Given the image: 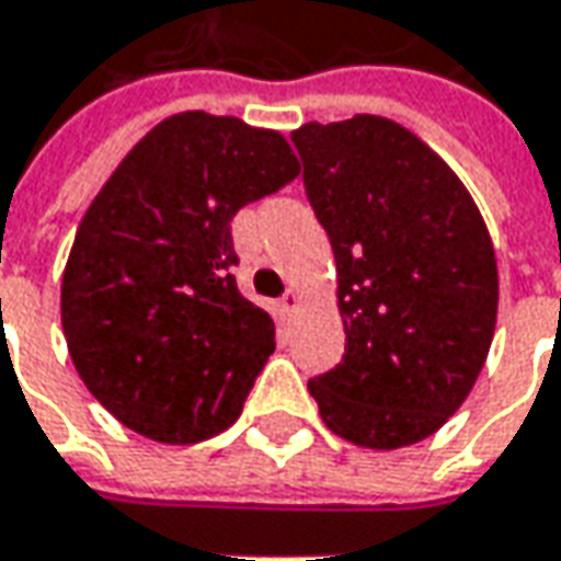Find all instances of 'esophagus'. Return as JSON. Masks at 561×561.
Wrapping results in <instances>:
<instances>
[{"label": "esophagus", "mask_w": 561, "mask_h": 561, "mask_svg": "<svg viewBox=\"0 0 561 561\" xmlns=\"http://www.w3.org/2000/svg\"><path fill=\"white\" fill-rule=\"evenodd\" d=\"M296 309H299V296L293 290H287L280 296V302H277V314H280V318H293Z\"/></svg>", "instance_id": "1"}]
</instances>
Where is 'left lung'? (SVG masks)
<instances>
[{
  "mask_svg": "<svg viewBox=\"0 0 561 561\" xmlns=\"http://www.w3.org/2000/svg\"><path fill=\"white\" fill-rule=\"evenodd\" d=\"M302 184L336 259L346 353L309 380L336 437L399 449L471 393L496 328L484 218L453 168L402 124L356 115L293 130Z\"/></svg>",
  "mask_w": 561,
  "mask_h": 561,
  "instance_id": "left-lung-1",
  "label": "left lung"
}]
</instances>
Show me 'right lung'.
I'll use <instances>...</instances> for the list:
<instances>
[{"label":"right lung","instance_id":"obj_1","mask_svg":"<svg viewBox=\"0 0 561 561\" xmlns=\"http://www.w3.org/2000/svg\"><path fill=\"white\" fill-rule=\"evenodd\" d=\"M296 174L277 130L181 112L99 190L61 277V328L77 375L124 427L186 446L240 419L274 321L237 290L230 221Z\"/></svg>","mask_w":561,"mask_h":561}]
</instances>
